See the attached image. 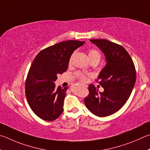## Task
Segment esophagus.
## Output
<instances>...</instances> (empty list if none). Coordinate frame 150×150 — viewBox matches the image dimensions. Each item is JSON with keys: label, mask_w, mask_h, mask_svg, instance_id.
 Here are the masks:
<instances>
[{"label": "esophagus", "mask_w": 150, "mask_h": 150, "mask_svg": "<svg viewBox=\"0 0 150 150\" xmlns=\"http://www.w3.org/2000/svg\"><path fill=\"white\" fill-rule=\"evenodd\" d=\"M83 86H85L86 88H87V87H88V85H87V84H84V83H83Z\"/></svg>", "instance_id": "obj_1"}]
</instances>
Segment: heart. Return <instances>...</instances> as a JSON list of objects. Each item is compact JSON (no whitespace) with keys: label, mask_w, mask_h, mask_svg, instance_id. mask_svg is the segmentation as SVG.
I'll return each instance as SVG.
<instances>
[{"label":"heart","mask_w":150,"mask_h":150,"mask_svg":"<svg viewBox=\"0 0 150 150\" xmlns=\"http://www.w3.org/2000/svg\"><path fill=\"white\" fill-rule=\"evenodd\" d=\"M88 56L89 58H90V59L91 61H92V60H100L101 59V53L99 52L98 50H96V49H90L88 51ZM72 57L73 55H72L70 59V62H71V60H72ZM75 76H76L77 78H79V79L82 81V82H85L86 80V76L85 74H83L82 72H77L75 74Z\"/></svg>","instance_id":"obj_1"}]
</instances>
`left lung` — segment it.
<instances>
[{
    "label": "left lung",
    "mask_w": 150,
    "mask_h": 150,
    "mask_svg": "<svg viewBox=\"0 0 150 150\" xmlns=\"http://www.w3.org/2000/svg\"><path fill=\"white\" fill-rule=\"evenodd\" d=\"M103 52L107 64L97 80L103 92L90 84L84 99L86 107L96 116L107 117L119 111L129 98L136 82V69L130 54L122 46L106 39H91Z\"/></svg>",
    "instance_id": "left-lung-1"
}]
</instances>
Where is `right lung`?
<instances>
[{"instance_id": "obj_1", "label": "right lung", "mask_w": 150, "mask_h": 150, "mask_svg": "<svg viewBox=\"0 0 150 150\" xmlns=\"http://www.w3.org/2000/svg\"><path fill=\"white\" fill-rule=\"evenodd\" d=\"M85 41L68 40L42 50L31 64L25 81V96L40 119L52 121L63 112L68 87L56 88L57 75L67 71L72 54Z\"/></svg>"}]
</instances>
